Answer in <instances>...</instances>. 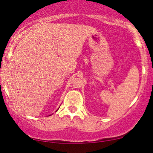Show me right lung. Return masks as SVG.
Here are the masks:
<instances>
[{
    "label": "right lung",
    "mask_w": 153,
    "mask_h": 153,
    "mask_svg": "<svg viewBox=\"0 0 153 153\" xmlns=\"http://www.w3.org/2000/svg\"><path fill=\"white\" fill-rule=\"evenodd\" d=\"M58 109H57V110H56V111H58ZM49 116H51V115H49Z\"/></svg>",
    "instance_id": "add662e5"
}]
</instances>
